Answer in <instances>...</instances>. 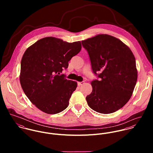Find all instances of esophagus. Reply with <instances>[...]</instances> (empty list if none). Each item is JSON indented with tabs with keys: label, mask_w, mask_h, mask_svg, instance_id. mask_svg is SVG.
<instances>
[{
	"label": "esophagus",
	"mask_w": 153,
	"mask_h": 153,
	"mask_svg": "<svg viewBox=\"0 0 153 153\" xmlns=\"http://www.w3.org/2000/svg\"><path fill=\"white\" fill-rule=\"evenodd\" d=\"M84 84H85V82H78V85L79 87H80V86H82V85H84Z\"/></svg>",
	"instance_id": "obj_1"
}]
</instances>
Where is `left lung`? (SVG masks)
I'll list each match as a JSON object with an SVG mask.
<instances>
[{"label": "left lung", "mask_w": 153, "mask_h": 153, "mask_svg": "<svg viewBox=\"0 0 153 153\" xmlns=\"http://www.w3.org/2000/svg\"><path fill=\"white\" fill-rule=\"evenodd\" d=\"M87 50L93 72L100 80L91 82L92 91L86 97L91 109L111 114L130 100L137 80L135 59L130 48L119 39L99 34L82 41Z\"/></svg>", "instance_id": "left-lung-1"}]
</instances>
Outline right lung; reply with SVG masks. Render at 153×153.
Instances as JSON below:
<instances>
[{"instance_id":"1","label":"right lung","mask_w":153,"mask_h":153,"mask_svg":"<svg viewBox=\"0 0 153 153\" xmlns=\"http://www.w3.org/2000/svg\"><path fill=\"white\" fill-rule=\"evenodd\" d=\"M81 48L80 41L69 43L49 36L38 40L25 51L20 82L27 97L38 109L55 114L68 107L77 82L59 75Z\"/></svg>"}]
</instances>
